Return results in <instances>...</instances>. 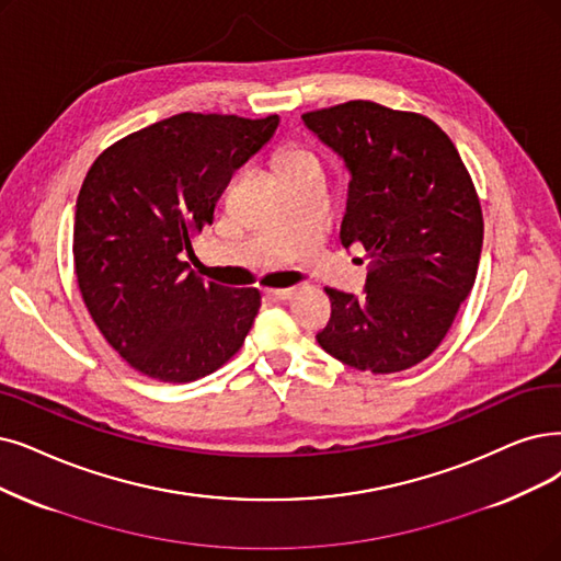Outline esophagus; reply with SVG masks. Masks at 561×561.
<instances>
[{"mask_svg":"<svg viewBox=\"0 0 561 561\" xmlns=\"http://www.w3.org/2000/svg\"><path fill=\"white\" fill-rule=\"evenodd\" d=\"M268 299H274V301H283V299H289L295 295V289L293 287H285V289H266L264 293Z\"/></svg>","mask_w":561,"mask_h":561,"instance_id":"1","label":"esophagus"}]
</instances>
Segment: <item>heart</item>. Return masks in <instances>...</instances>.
<instances>
[{
  "label": "heart",
  "mask_w": 561,
  "mask_h": 561,
  "mask_svg": "<svg viewBox=\"0 0 561 561\" xmlns=\"http://www.w3.org/2000/svg\"><path fill=\"white\" fill-rule=\"evenodd\" d=\"M276 172L280 179L289 176V174H299V172L322 174V161H320V156L308 145L293 142V145H285L276 153Z\"/></svg>",
  "instance_id": "b5f03b06"
}]
</instances>
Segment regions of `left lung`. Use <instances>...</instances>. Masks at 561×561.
Instances as JSON below:
<instances>
[{"mask_svg":"<svg viewBox=\"0 0 561 561\" xmlns=\"http://www.w3.org/2000/svg\"><path fill=\"white\" fill-rule=\"evenodd\" d=\"M345 161L352 179L341 226L345 249L370 257L364 297L327 287L324 352L375 375L428 358L472 293L483 214L460 153L428 117L373 101L304 115Z\"/></svg>","mask_w":561,"mask_h":561,"instance_id":"8db88e82","label":"left lung"}]
</instances>
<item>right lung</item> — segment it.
<instances>
[{"instance_id":"1","label":"right lung","mask_w":561,"mask_h":561,"mask_svg":"<svg viewBox=\"0 0 561 561\" xmlns=\"http://www.w3.org/2000/svg\"><path fill=\"white\" fill-rule=\"evenodd\" d=\"M278 122L182 112L130 133L89 168L73 228L78 287L130 368L193 382L243 345L260 293L205 283L184 253L214 222L234 170L272 140Z\"/></svg>"}]
</instances>
